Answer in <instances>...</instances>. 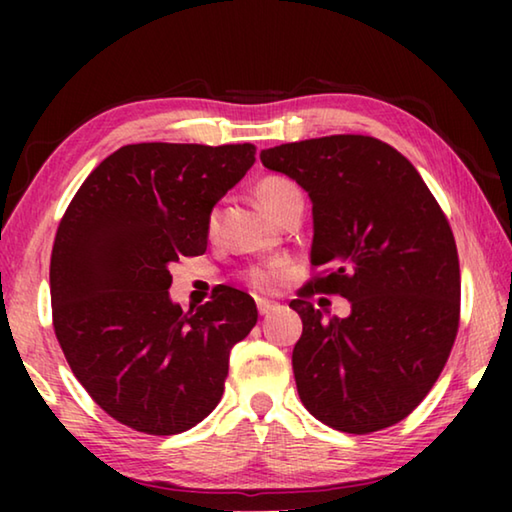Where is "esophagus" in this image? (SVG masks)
I'll return each mask as SVG.
<instances>
[{
    "instance_id": "1",
    "label": "esophagus",
    "mask_w": 512,
    "mask_h": 512,
    "mask_svg": "<svg viewBox=\"0 0 512 512\" xmlns=\"http://www.w3.org/2000/svg\"><path fill=\"white\" fill-rule=\"evenodd\" d=\"M277 309V302H273V300H266V298H257V311L262 316H268L271 314V311H275Z\"/></svg>"
}]
</instances>
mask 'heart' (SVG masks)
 <instances>
[{
    "instance_id": "obj_1",
    "label": "heart",
    "mask_w": 512,
    "mask_h": 512,
    "mask_svg": "<svg viewBox=\"0 0 512 512\" xmlns=\"http://www.w3.org/2000/svg\"><path fill=\"white\" fill-rule=\"evenodd\" d=\"M255 198L259 201V205L273 216L280 214L284 207L302 201V192L300 187L293 183L291 178L284 176H266L257 183L255 187ZM207 228L214 230L216 228V212H210V219H207ZM248 282L253 284L255 289H275L280 284V275L273 268H255V271L248 273Z\"/></svg>"
}]
</instances>
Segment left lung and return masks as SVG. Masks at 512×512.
<instances>
[{
	"label": "left lung",
	"mask_w": 512,
	"mask_h": 512,
	"mask_svg": "<svg viewBox=\"0 0 512 512\" xmlns=\"http://www.w3.org/2000/svg\"><path fill=\"white\" fill-rule=\"evenodd\" d=\"M259 160L309 194V259L325 268L289 302L302 318L291 357L300 400L339 431L391 427L431 391L456 339L461 271L445 214L413 164L375 137H316ZM314 290L350 299L351 316L325 321Z\"/></svg>",
	"instance_id": "obj_1"
}]
</instances>
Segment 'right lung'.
Here are the masks:
<instances>
[{
	"label": "right lung",
	"mask_w": 512,
	"mask_h": 512,
	"mask_svg": "<svg viewBox=\"0 0 512 512\" xmlns=\"http://www.w3.org/2000/svg\"><path fill=\"white\" fill-rule=\"evenodd\" d=\"M253 164V144L121 146L58 225L56 339L92 400L126 427L171 436L221 400L230 350L255 327L257 305L221 287L183 311L169 296V264L205 253L210 212Z\"/></svg>",
	"instance_id": "obj_1"
}]
</instances>
